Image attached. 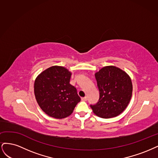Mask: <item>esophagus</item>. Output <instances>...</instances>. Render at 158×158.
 <instances>
[{
  "label": "esophagus",
  "instance_id": "34e87169",
  "mask_svg": "<svg viewBox=\"0 0 158 158\" xmlns=\"http://www.w3.org/2000/svg\"><path fill=\"white\" fill-rule=\"evenodd\" d=\"M81 100H82L83 101H86V100H87V97H86V96H85V97L81 98Z\"/></svg>",
  "mask_w": 158,
  "mask_h": 158
}]
</instances>
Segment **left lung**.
Listing matches in <instances>:
<instances>
[{
  "label": "left lung",
  "instance_id": "1",
  "mask_svg": "<svg viewBox=\"0 0 158 158\" xmlns=\"http://www.w3.org/2000/svg\"><path fill=\"white\" fill-rule=\"evenodd\" d=\"M100 93L98 102L90 105L95 115L108 119L121 114L131 100L133 85L124 71L115 66H106L95 73Z\"/></svg>",
  "mask_w": 158,
  "mask_h": 158
}]
</instances>
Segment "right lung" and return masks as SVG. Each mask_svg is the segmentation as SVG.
Here are the masks:
<instances>
[{
  "label": "right lung",
  "instance_id": "add662e5",
  "mask_svg": "<svg viewBox=\"0 0 158 158\" xmlns=\"http://www.w3.org/2000/svg\"><path fill=\"white\" fill-rule=\"evenodd\" d=\"M72 73L62 66H52L35 81L34 93L40 108L48 115L62 119L70 115L81 101L77 89L69 83Z\"/></svg>",
  "mask_w": 158,
  "mask_h": 158
}]
</instances>
